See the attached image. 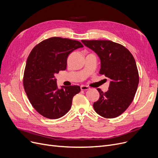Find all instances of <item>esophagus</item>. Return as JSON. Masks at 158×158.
Listing matches in <instances>:
<instances>
[{"mask_svg":"<svg viewBox=\"0 0 158 158\" xmlns=\"http://www.w3.org/2000/svg\"><path fill=\"white\" fill-rule=\"evenodd\" d=\"M80 89H81V90H83V91H86V90H89L90 89V87L88 86H86V85H82L80 86Z\"/></svg>","mask_w":158,"mask_h":158,"instance_id":"34e87169","label":"esophagus"}]
</instances>
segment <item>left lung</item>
<instances>
[{"instance_id": "obj_1", "label": "left lung", "mask_w": 158, "mask_h": 158, "mask_svg": "<svg viewBox=\"0 0 158 158\" xmlns=\"http://www.w3.org/2000/svg\"><path fill=\"white\" fill-rule=\"evenodd\" d=\"M81 42L100 57L99 73L110 79L107 92L97 89L100 96L93 103L94 109L103 118L118 117L129 107L138 89L139 73L134 58L125 46L110 40Z\"/></svg>"}]
</instances>
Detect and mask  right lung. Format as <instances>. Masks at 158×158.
<instances>
[{"label": "right lung", "mask_w": 158, "mask_h": 158, "mask_svg": "<svg viewBox=\"0 0 158 158\" xmlns=\"http://www.w3.org/2000/svg\"><path fill=\"white\" fill-rule=\"evenodd\" d=\"M83 47L79 41L55 36L36 45L29 55L24 88L32 106L44 117L58 119L70 110L73 97L80 93V87L70 85L58 89L54 74L65 70L69 55Z\"/></svg>", "instance_id": "1"}]
</instances>
